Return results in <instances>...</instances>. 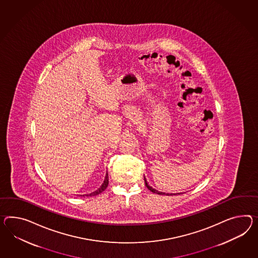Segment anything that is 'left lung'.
Here are the masks:
<instances>
[{"instance_id":"left-lung-1","label":"left lung","mask_w":258,"mask_h":258,"mask_svg":"<svg viewBox=\"0 0 258 258\" xmlns=\"http://www.w3.org/2000/svg\"><path fill=\"white\" fill-rule=\"evenodd\" d=\"M144 180H145L146 187H147L150 191H152V192H154V194H157V195H163V196H176V195H180V192H178V194H165V192H163V191H157V190L153 189L152 186H150V185L148 184V182H147V179H146L145 177H144Z\"/></svg>"}]
</instances>
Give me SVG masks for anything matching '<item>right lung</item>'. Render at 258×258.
I'll return each mask as SVG.
<instances>
[{
	"mask_svg": "<svg viewBox=\"0 0 258 258\" xmlns=\"http://www.w3.org/2000/svg\"><path fill=\"white\" fill-rule=\"evenodd\" d=\"M107 185H108V174H107V172L106 173V177H105V180H104V182L102 183V185L100 186V188H98L96 191H93V192H91V194H89V195H80L81 197H95V196H97V195H99L101 194L102 191H105L106 190V187H107Z\"/></svg>",
	"mask_w": 258,
	"mask_h": 258,
	"instance_id": "add662e5",
	"label": "right lung"
}]
</instances>
